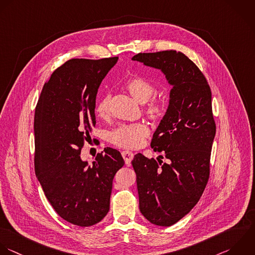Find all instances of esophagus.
Returning a JSON list of instances; mask_svg holds the SVG:
<instances>
[{
    "label": "esophagus",
    "instance_id": "1",
    "mask_svg": "<svg viewBox=\"0 0 255 255\" xmlns=\"http://www.w3.org/2000/svg\"><path fill=\"white\" fill-rule=\"evenodd\" d=\"M121 154H122V157H123L126 165L129 166L131 164V161L134 158V154L132 152H130V151H123Z\"/></svg>",
    "mask_w": 255,
    "mask_h": 255
}]
</instances>
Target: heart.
Wrapping results in <instances>:
<instances>
[{
	"label": "heart",
	"mask_w": 255,
	"mask_h": 255,
	"mask_svg": "<svg viewBox=\"0 0 255 255\" xmlns=\"http://www.w3.org/2000/svg\"><path fill=\"white\" fill-rule=\"evenodd\" d=\"M126 87L131 95L140 103L147 102L154 94L156 88L148 80L142 77L131 78L127 83ZM109 102L110 95L103 96L96 104L95 111L98 116L105 117L109 113ZM163 110V104L160 100H152L146 106V111L149 115L155 117L158 116ZM149 134L148 127L143 123L134 124H121L113 129L109 134V141L122 148H138L140 147L146 136Z\"/></svg>",
	"instance_id": "heart-1"
}]
</instances>
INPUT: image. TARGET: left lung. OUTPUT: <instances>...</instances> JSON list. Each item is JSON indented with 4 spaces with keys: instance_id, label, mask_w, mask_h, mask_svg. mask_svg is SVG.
Returning <instances> with one entry per match:
<instances>
[{
    "instance_id": "obj_1",
    "label": "left lung",
    "mask_w": 255,
    "mask_h": 255,
    "mask_svg": "<svg viewBox=\"0 0 255 255\" xmlns=\"http://www.w3.org/2000/svg\"><path fill=\"white\" fill-rule=\"evenodd\" d=\"M132 60L160 69L172 85L168 109L151 141L155 152H165L167 163L140 153L132 161L141 214L153 225L170 227L192 211L209 181L216 135L212 91L183 52L138 53Z\"/></svg>"
}]
</instances>
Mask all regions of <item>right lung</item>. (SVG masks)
<instances>
[{"label":"right lung","instance_id":"right-lung-1","mask_svg":"<svg viewBox=\"0 0 255 255\" xmlns=\"http://www.w3.org/2000/svg\"><path fill=\"white\" fill-rule=\"evenodd\" d=\"M117 60L69 59L45 82L35 107V176L57 215L78 227L96 225L107 215L113 178L124 166L112 148L98 153L90 166L80 158L96 124L98 88Z\"/></svg>","mask_w":255,"mask_h":255}]
</instances>
